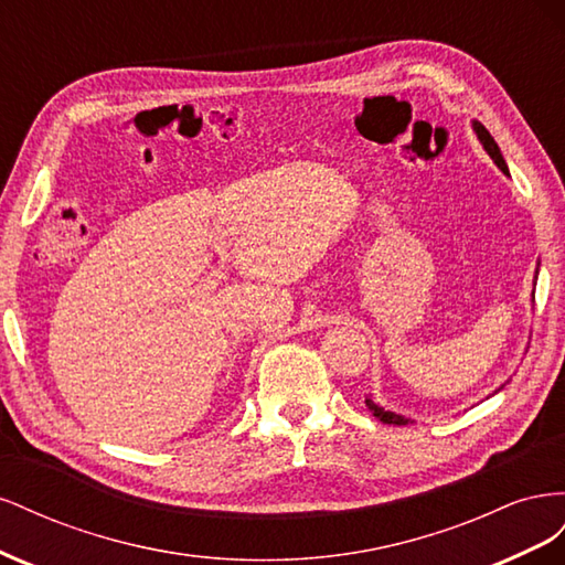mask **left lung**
Instances as JSON below:
<instances>
[{"label":"left lung","instance_id":"8db88e82","mask_svg":"<svg viewBox=\"0 0 565 565\" xmlns=\"http://www.w3.org/2000/svg\"><path fill=\"white\" fill-rule=\"evenodd\" d=\"M473 131H476V136H478V141L483 143V148L488 150V156L492 158V162L498 164L502 172L509 177V167H507V162H504V158H502V152H500V146L494 143V139L490 136V131L481 125V122H476L473 119ZM365 405L370 407V413L377 417L380 422H384V424H407L409 419L407 417H403V415H396V413H388V409H384V407H380L377 403H374L372 398H365Z\"/></svg>","mask_w":565,"mask_h":565}]
</instances>
